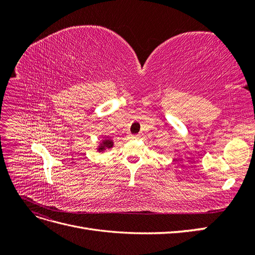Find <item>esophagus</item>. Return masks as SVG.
I'll return each instance as SVG.
<instances>
[{
  "instance_id": "obj_1",
  "label": "esophagus",
  "mask_w": 255,
  "mask_h": 255,
  "mask_svg": "<svg viewBox=\"0 0 255 255\" xmlns=\"http://www.w3.org/2000/svg\"><path fill=\"white\" fill-rule=\"evenodd\" d=\"M138 138H139V135H132V134L128 135V139H130V140L138 139Z\"/></svg>"
}]
</instances>
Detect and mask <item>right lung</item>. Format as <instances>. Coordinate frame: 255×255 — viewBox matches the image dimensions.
<instances>
[{
    "instance_id": "add662e5",
    "label": "right lung",
    "mask_w": 255,
    "mask_h": 255,
    "mask_svg": "<svg viewBox=\"0 0 255 255\" xmlns=\"http://www.w3.org/2000/svg\"><path fill=\"white\" fill-rule=\"evenodd\" d=\"M113 146H114V140L112 139L111 137L107 136V137H104L103 139L99 142V144L97 146V151L104 152L106 150L112 149Z\"/></svg>"
}]
</instances>
